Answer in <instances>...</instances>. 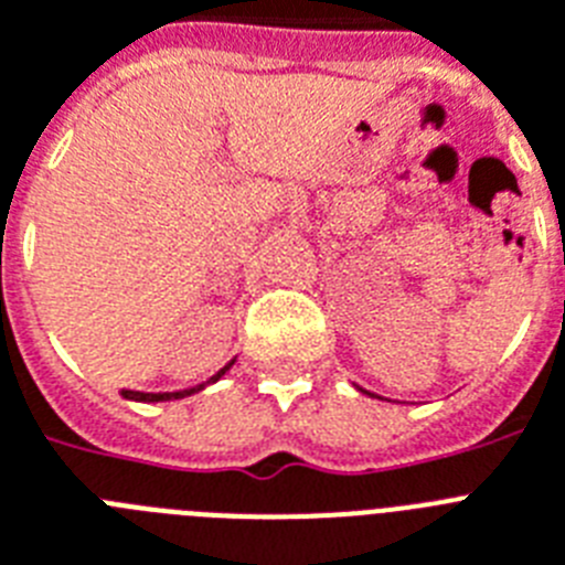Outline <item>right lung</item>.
<instances>
[{"instance_id":"1","label":"right lung","mask_w":565,"mask_h":565,"mask_svg":"<svg viewBox=\"0 0 565 565\" xmlns=\"http://www.w3.org/2000/svg\"><path fill=\"white\" fill-rule=\"evenodd\" d=\"M231 370V363H227L225 370L216 372V375L210 377V381H218V377L225 375ZM204 386V384H202ZM202 386H193V390H181V393H135V390H124V398H132V401H170V398H184V395L195 393V390H202Z\"/></svg>"}]
</instances>
